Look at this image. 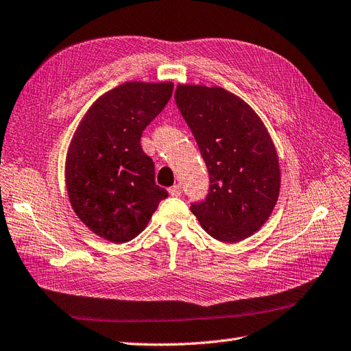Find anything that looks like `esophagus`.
Here are the masks:
<instances>
[{"label":"esophagus","instance_id":"obj_1","mask_svg":"<svg viewBox=\"0 0 351 351\" xmlns=\"http://www.w3.org/2000/svg\"><path fill=\"white\" fill-rule=\"evenodd\" d=\"M181 193H182V188H181V185H173V186H170L169 188V194L170 195H181Z\"/></svg>","mask_w":351,"mask_h":351}]
</instances>
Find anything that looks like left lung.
<instances>
[{
	"label": "left lung",
	"instance_id": "1",
	"mask_svg": "<svg viewBox=\"0 0 351 351\" xmlns=\"http://www.w3.org/2000/svg\"><path fill=\"white\" fill-rule=\"evenodd\" d=\"M175 101L210 178L208 197L191 204V212L223 243L250 237L280 193V165L265 124L243 99L219 86L178 84Z\"/></svg>",
	"mask_w": 351,
	"mask_h": 351
}]
</instances>
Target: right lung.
I'll list each match as a JSON object with an SVG mask.
<instances>
[{"instance_id":"1","label":"right lung","mask_w":351,"mask_h":351,"mask_svg":"<svg viewBox=\"0 0 351 351\" xmlns=\"http://www.w3.org/2000/svg\"><path fill=\"white\" fill-rule=\"evenodd\" d=\"M172 82H128L88 108L69 142L65 184L78 219L104 240L125 243L145 230L167 191L156 185L142 132L163 111Z\"/></svg>"}]
</instances>
